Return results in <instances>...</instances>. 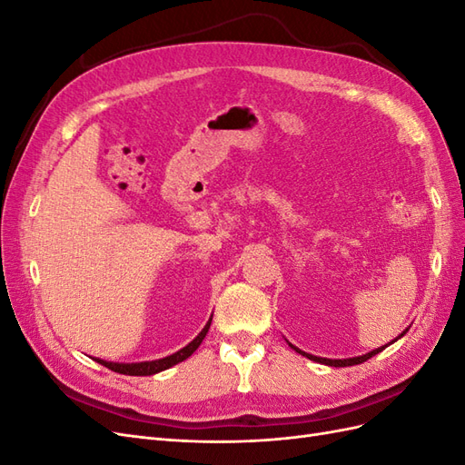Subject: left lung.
<instances>
[{
    "instance_id": "8db88e82",
    "label": "left lung",
    "mask_w": 465,
    "mask_h": 465,
    "mask_svg": "<svg viewBox=\"0 0 465 465\" xmlns=\"http://www.w3.org/2000/svg\"><path fill=\"white\" fill-rule=\"evenodd\" d=\"M407 331V330H405ZM405 331L401 333V335H405ZM400 335V337H401ZM398 337V340H400ZM396 341V340H393ZM391 341V343H393ZM390 345V343H388ZM388 345H384V347H388ZM292 347V345H291ZM384 347H378V349H374V351H371V353H367V355H362V357H353V359H322V357H314V355H308V353H304V351H299L297 347H292L294 351H297V353H301V355H304V357H308L311 361H316V362H323V364H330V367H353V364H361V362H364V361H369L371 357H374L376 353H380V351H382Z\"/></svg>"
}]
</instances>
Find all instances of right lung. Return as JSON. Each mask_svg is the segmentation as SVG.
Segmentation results:
<instances>
[{"label":"right lung","mask_w":465,"mask_h":465,"mask_svg":"<svg viewBox=\"0 0 465 465\" xmlns=\"http://www.w3.org/2000/svg\"><path fill=\"white\" fill-rule=\"evenodd\" d=\"M211 326V320L205 323V328L200 331V335L195 337V340L192 343H188L184 349H180L178 353L171 355V357H164V359H159V361H149V362H132V364H122V362H106V361H101L96 359L101 364H104L106 369L114 371V372H120V374H128V376H149V374H157L161 371H166L174 367V364L186 361L195 349H198L203 341V337L207 333Z\"/></svg>","instance_id":"1"}]
</instances>
